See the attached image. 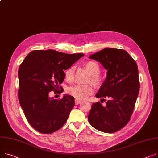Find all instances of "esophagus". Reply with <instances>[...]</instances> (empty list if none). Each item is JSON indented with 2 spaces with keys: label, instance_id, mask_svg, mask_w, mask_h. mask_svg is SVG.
<instances>
[{
  "label": "esophagus",
  "instance_id": "1",
  "mask_svg": "<svg viewBox=\"0 0 158 158\" xmlns=\"http://www.w3.org/2000/svg\"><path fill=\"white\" fill-rule=\"evenodd\" d=\"M81 102H82L81 100H77V99H76V100H75V103H76V105H78V104L81 103Z\"/></svg>",
  "mask_w": 158,
  "mask_h": 158
}]
</instances>
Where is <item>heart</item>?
Instances as JSON below:
<instances>
[{
    "instance_id": "1",
    "label": "heart",
    "mask_w": 158,
    "mask_h": 158,
    "mask_svg": "<svg viewBox=\"0 0 158 158\" xmlns=\"http://www.w3.org/2000/svg\"><path fill=\"white\" fill-rule=\"evenodd\" d=\"M90 73L89 81L95 86H99L102 83V79L99 76L101 69L97 62L89 61L86 62L84 65ZM74 77V67H70L65 71V78L69 82H71ZM93 91L91 85H75L69 88L67 92L70 95L75 97L77 100H83L87 98Z\"/></svg>"
}]
</instances>
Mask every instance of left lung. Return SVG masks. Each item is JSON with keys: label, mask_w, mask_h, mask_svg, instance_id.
<instances>
[{"label": "left lung", "mask_w": 158, "mask_h": 158, "mask_svg": "<svg viewBox=\"0 0 158 158\" xmlns=\"http://www.w3.org/2000/svg\"><path fill=\"white\" fill-rule=\"evenodd\" d=\"M89 58L99 61L107 70L106 80L96 94L108 98L106 105L93 103L88 115L93 128L105 133L116 132L130 120L140 89L137 65L123 49L105 48Z\"/></svg>", "instance_id": "8db88e82"}]
</instances>
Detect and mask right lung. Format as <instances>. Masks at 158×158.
<instances>
[{
  "label": "right lung",
  "instance_id": "1",
  "mask_svg": "<svg viewBox=\"0 0 158 158\" xmlns=\"http://www.w3.org/2000/svg\"><path fill=\"white\" fill-rule=\"evenodd\" d=\"M84 56L52 49L34 50L25 57L18 70V99L30 124L37 131L50 134L60 129L74 107V98L65 94L61 99L49 97L60 93L64 70ZM60 87L61 90L57 89Z\"/></svg>",
  "mask_w": 158,
  "mask_h": 158
}]
</instances>
